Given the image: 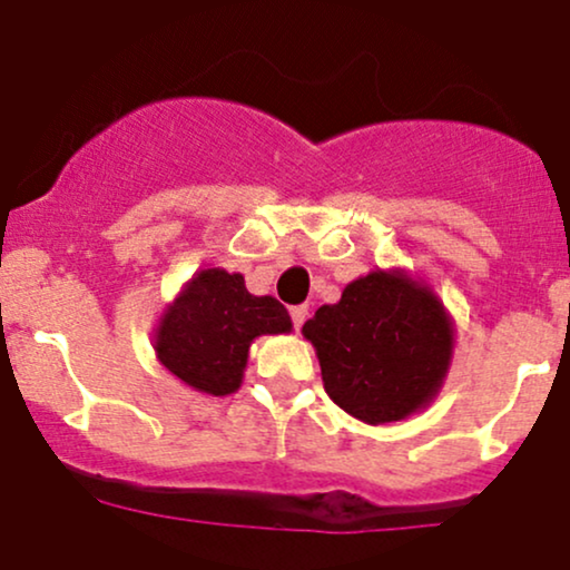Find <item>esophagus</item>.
I'll return each instance as SVG.
<instances>
[{"instance_id":"obj_1","label":"esophagus","mask_w":570,"mask_h":570,"mask_svg":"<svg viewBox=\"0 0 570 570\" xmlns=\"http://www.w3.org/2000/svg\"><path fill=\"white\" fill-rule=\"evenodd\" d=\"M289 314H292V322H295V327H301L308 317V306H292Z\"/></svg>"}]
</instances>
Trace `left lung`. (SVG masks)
<instances>
[{
    "instance_id": "8db88e82",
    "label": "left lung",
    "mask_w": 570,
    "mask_h": 570,
    "mask_svg": "<svg viewBox=\"0 0 570 570\" xmlns=\"http://www.w3.org/2000/svg\"><path fill=\"white\" fill-rule=\"evenodd\" d=\"M325 392L366 424L402 422L435 400L455 353V322L424 281L405 269H372L342 301L303 325Z\"/></svg>"
}]
</instances>
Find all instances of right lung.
I'll return each mask as SVG.
<instances>
[{"label": "right lung", "instance_id": "obj_1", "mask_svg": "<svg viewBox=\"0 0 570 570\" xmlns=\"http://www.w3.org/2000/svg\"><path fill=\"white\" fill-rule=\"evenodd\" d=\"M289 331V312L275 297L250 295L239 273L206 267L165 306L154 353L184 386L226 396L243 386L253 338Z\"/></svg>", "mask_w": 570, "mask_h": 570}]
</instances>
